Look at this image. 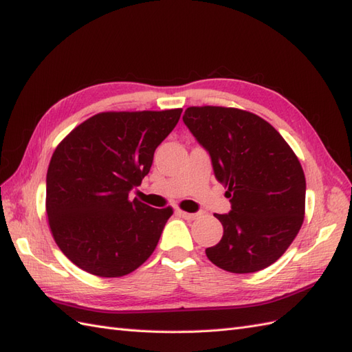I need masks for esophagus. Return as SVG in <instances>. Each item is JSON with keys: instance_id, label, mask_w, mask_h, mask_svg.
Listing matches in <instances>:
<instances>
[{"instance_id": "esophagus-1", "label": "esophagus", "mask_w": 352, "mask_h": 352, "mask_svg": "<svg viewBox=\"0 0 352 352\" xmlns=\"http://www.w3.org/2000/svg\"><path fill=\"white\" fill-rule=\"evenodd\" d=\"M176 213L179 217H182V218H185V219H195L197 217V213H188V212H184V210H176Z\"/></svg>"}]
</instances>
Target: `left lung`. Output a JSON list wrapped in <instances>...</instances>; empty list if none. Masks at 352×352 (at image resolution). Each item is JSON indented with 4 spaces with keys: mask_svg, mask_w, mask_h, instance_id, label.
Returning a JSON list of instances; mask_svg holds the SVG:
<instances>
[{
    "mask_svg": "<svg viewBox=\"0 0 352 352\" xmlns=\"http://www.w3.org/2000/svg\"><path fill=\"white\" fill-rule=\"evenodd\" d=\"M184 122L209 152L215 177L227 188L231 210L208 258L231 273L258 272L280 258L305 218L302 164L275 128L251 111L188 107Z\"/></svg>",
    "mask_w": 352,
    "mask_h": 352,
    "instance_id": "obj_1",
    "label": "left lung"
}]
</instances>
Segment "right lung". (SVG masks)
Here are the masks:
<instances>
[{
  "instance_id": "right-lung-1",
  "label": "right lung",
  "mask_w": 352,
  "mask_h": 352,
  "mask_svg": "<svg viewBox=\"0 0 352 352\" xmlns=\"http://www.w3.org/2000/svg\"><path fill=\"white\" fill-rule=\"evenodd\" d=\"M182 109L102 111L58 144L46 176V213L59 250L101 278L134 272L155 251L173 209L128 194L149 173L153 152Z\"/></svg>"
}]
</instances>
